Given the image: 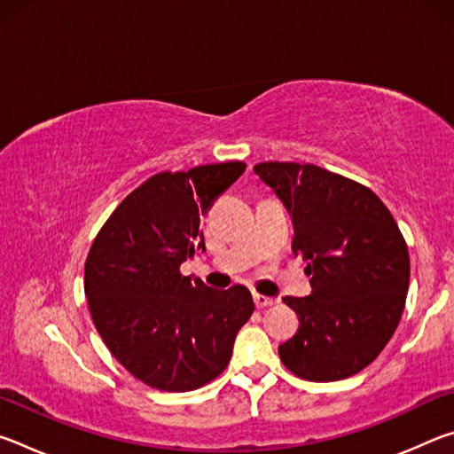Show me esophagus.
<instances>
[{
    "label": "esophagus",
    "mask_w": 454,
    "mask_h": 454,
    "mask_svg": "<svg viewBox=\"0 0 454 454\" xmlns=\"http://www.w3.org/2000/svg\"><path fill=\"white\" fill-rule=\"evenodd\" d=\"M254 304H256V309H268V306L278 304V298H270V296H264V294H254Z\"/></svg>",
    "instance_id": "34e87169"
}]
</instances>
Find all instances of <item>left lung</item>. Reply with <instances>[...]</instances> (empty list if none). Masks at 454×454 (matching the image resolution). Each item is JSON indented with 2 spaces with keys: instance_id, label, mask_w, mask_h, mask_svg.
<instances>
[{
  "instance_id": "left-lung-1",
  "label": "left lung",
  "mask_w": 454,
  "mask_h": 454,
  "mask_svg": "<svg viewBox=\"0 0 454 454\" xmlns=\"http://www.w3.org/2000/svg\"><path fill=\"white\" fill-rule=\"evenodd\" d=\"M254 172L292 214V252L310 264L312 294L282 298L298 333L278 347L298 379L342 380L380 355L401 322L411 278L404 236L371 188L314 164L260 162Z\"/></svg>"
}]
</instances>
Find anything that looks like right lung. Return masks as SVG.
Listing matches in <instances>:
<instances>
[{
    "mask_svg": "<svg viewBox=\"0 0 454 454\" xmlns=\"http://www.w3.org/2000/svg\"><path fill=\"white\" fill-rule=\"evenodd\" d=\"M244 170L230 160L153 174L121 200L88 252L91 320L118 363L152 388L186 393L212 382L254 312L244 286L214 290L180 272L206 250L200 216Z\"/></svg>",
    "mask_w": 454,
    "mask_h": 454,
    "instance_id": "1",
    "label": "right lung"
}]
</instances>
